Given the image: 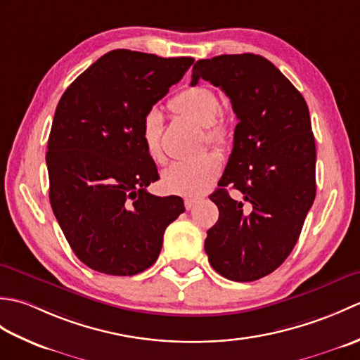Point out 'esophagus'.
<instances>
[{"label": "esophagus", "instance_id": "esophagus-1", "mask_svg": "<svg viewBox=\"0 0 360 360\" xmlns=\"http://www.w3.org/2000/svg\"><path fill=\"white\" fill-rule=\"evenodd\" d=\"M200 201V198H193V196H190V198H186L184 200V204H186V209L187 210H190V209H193L195 205H196V202Z\"/></svg>", "mask_w": 360, "mask_h": 360}]
</instances>
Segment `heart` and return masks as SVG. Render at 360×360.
Segmentation results:
<instances>
[{"instance_id": "1", "label": "heart", "mask_w": 360, "mask_h": 360, "mask_svg": "<svg viewBox=\"0 0 360 360\" xmlns=\"http://www.w3.org/2000/svg\"><path fill=\"white\" fill-rule=\"evenodd\" d=\"M170 108L195 124L205 127V139L221 148L229 142L231 131L224 119L219 117L221 102L218 96L207 86H188L176 94ZM162 112L150 108L141 119V139L148 156L162 162ZM221 170V160L215 153H205L190 160H174L162 172V186L172 193L200 195L207 188Z\"/></svg>"}]
</instances>
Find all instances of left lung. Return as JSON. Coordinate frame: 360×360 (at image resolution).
<instances>
[{
  "label": "left lung",
  "mask_w": 360,
  "mask_h": 360,
  "mask_svg": "<svg viewBox=\"0 0 360 360\" xmlns=\"http://www.w3.org/2000/svg\"><path fill=\"white\" fill-rule=\"evenodd\" d=\"M201 79L231 98L238 124L219 188V218L204 243L209 263L233 281L274 272L292 252L316 198V142L308 105L269 60L235 53L198 60ZM240 192L233 200L225 190Z\"/></svg>",
  "instance_id": "8db88e82"
}]
</instances>
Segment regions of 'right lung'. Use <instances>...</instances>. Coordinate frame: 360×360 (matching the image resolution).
<instances>
[{"mask_svg":"<svg viewBox=\"0 0 360 360\" xmlns=\"http://www.w3.org/2000/svg\"><path fill=\"white\" fill-rule=\"evenodd\" d=\"M193 62L116 49L60 98L46 153L49 201L74 254L91 269L108 275L148 269L167 226L186 210L179 196L147 192L159 174L139 125Z\"/></svg>","mask_w":360,"mask_h":360,"instance_id":"right-lung-1","label":"right lung"}]
</instances>
